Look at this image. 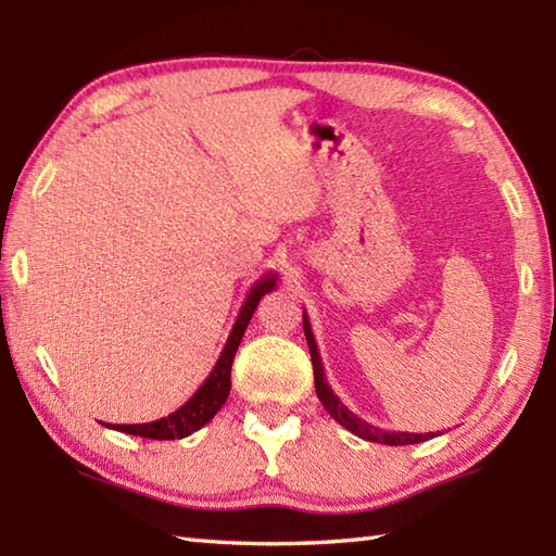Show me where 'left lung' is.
<instances>
[{
	"label": "left lung",
	"instance_id": "obj_1",
	"mask_svg": "<svg viewBox=\"0 0 556 556\" xmlns=\"http://www.w3.org/2000/svg\"><path fill=\"white\" fill-rule=\"evenodd\" d=\"M303 332H305V341H308V349H311V358H313V375H315V392L317 399L323 401L325 410L332 416L339 425H344V428L353 434H358L361 440H368V442H377V444H389V446H404V444H418L430 440L434 437V432H396V430H380L370 425L368 420L358 418L356 413L349 410V406L341 404V399L332 392V387L327 384V377H325V365L320 353H317V344H315V337H313V329H311V320L308 315L303 311Z\"/></svg>",
	"mask_w": 556,
	"mask_h": 556
}]
</instances>
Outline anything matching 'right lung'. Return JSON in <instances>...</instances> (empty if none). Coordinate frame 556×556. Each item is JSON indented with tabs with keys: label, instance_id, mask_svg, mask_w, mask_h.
<instances>
[{
	"label": "right lung",
	"instance_id": "add662e5",
	"mask_svg": "<svg viewBox=\"0 0 556 556\" xmlns=\"http://www.w3.org/2000/svg\"><path fill=\"white\" fill-rule=\"evenodd\" d=\"M277 279L279 277L275 271H267V275L260 277L251 287V291H248V296L239 311V317H236L231 334L219 353L215 368H212L207 380L198 387V392L188 399L181 408H176L167 418H160L155 422H143V425H110L108 422V428L126 432V434L146 437V440H184V437L198 432L203 425H207L212 418H215L217 410L224 406V401H227L231 392V363L236 356V349L241 344L245 327L251 323L260 299L277 287Z\"/></svg>",
	"mask_w": 556,
	"mask_h": 556
}]
</instances>
